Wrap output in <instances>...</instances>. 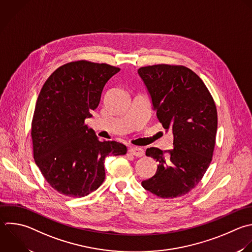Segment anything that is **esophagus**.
I'll return each mask as SVG.
<instances>
[{"mask_svg":"<svg viewBox=\"0 0 252 252\" xmlns=\"http://www.w3.org/2000/svg\"><path fill=\"white\" fill-rule=\"evenodd\" d=\"M129 152L134 155L135 157L137 158H140V157H143L145 155V152H144V149L140 148V147H131L129 149Z\"/></svg>","mask_w":252,"mask_h":252,"instance_id":"esophagus-1","label":"esophagus"}]
</instances>
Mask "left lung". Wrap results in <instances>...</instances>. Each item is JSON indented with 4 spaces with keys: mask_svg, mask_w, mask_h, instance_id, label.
I'll return each instance as SVG.
<instances>
[{
    "mask_svg": "<svg viewBox=\"0 0 252 252\" xmlns=\"http://www.w3.org/2000/svg\"><path fill=\"white\" fill-rule=\"evenodd\" d=\"M138 74L158 121L173 136V149L166 157L159 149H147L146 156L158 164L142 186L161 198L183 196L200 182L212 161L218 127L214 99L186 67L154 65L140 68Z\"/></svg>",
    "mask_w": 252,
    "mask_h": 252,
    "instance_id": "1",
    "label": "left lung"
}]
</instances>
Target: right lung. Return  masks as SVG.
<instances>
[{
  "instance_id": "right-lung-1",
  "label": "right lung",
  "mask_w": 252,
  "mask_h": 252,
  "mask_svg": "<svg viewBox=\"0 0 252 252\" xmlns=\"http://www.w3.org/2000/svg\"><path fill=\"white\" fill-rule=\"evenodd\" d=\"M119 71L107 64L72 62L54 71L40 91L32 127L33 157L61 194L84 197L96 190L105 178V158L127 152L121 143L99 141L86 124L105 84Z\"/></svg>"
}]
</instances>
